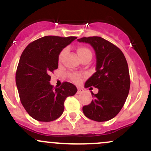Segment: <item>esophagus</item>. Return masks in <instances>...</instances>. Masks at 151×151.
Here are the masks:
<instances>
[{"label": "esophagus", "instance_id": "obj_1", "mask_svg": "<svg viewBox=\"0 0 151 151\" xmlns=\"http://www.w3.org/2000/svg\"><path fill=\"white\" fill-rule=\"evenodd\" d=\"M83 88H80V87H78V91H77V94H81V93H83Z\"/></svg>", "mask_w": 151, "mask_h": 151}]
</instances>
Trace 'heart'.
Instances as JSON below:
<instances>
[{"label":"heart","instance_id":"heart-1","mask_svg":"<svg viewBox=\"0 0 151 151\" xmlns=\"http://www.w3.org/2000/svg\"><path fill=\"white\" fill-rule=\"evenodd\" d=\"M77 53H78V55L79 57H80V59L87 55L91 56V51H90L88 48L84 47V46H80V47L78 48ZM65 54V49H64V50H63L61 52H60V56H59V60H60V61L63 59V56H64ZM70 78L74 82H76V83H78V82H79L81 81V76L79 75V74H77V73L71 74Z\"/></svg>","mask_w":151,"mask_h":151}]
</instances>
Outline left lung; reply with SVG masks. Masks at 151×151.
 I'll list each match as a JSON object with an SVG mask.
<instances>
[{"instance_id":"obj_1","label":"left lung","mask_w":151,"mask_h":151,"mask_svg":"<svg viewBox=\"0 0 151 151\" xmlns=\"http://www.w3.org/2000/svg\"><path fill=\"white\" fill-rule=\"evenodd\" d=\"M78 41L91 45L96 55V72L84 86L95 87L98 92L91 91L94 99L83 107V112L95 122L109 121L120 112L128 97L130 78L127 60L117 46L101 37H84Z\"/></svg>"}]
</instances>
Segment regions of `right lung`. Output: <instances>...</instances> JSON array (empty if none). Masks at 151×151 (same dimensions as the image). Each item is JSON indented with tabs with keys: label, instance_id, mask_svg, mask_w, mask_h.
<instances>
[{
	"label": "right lung",
	"instance_id": "1",
	"mask_svg": "<svg viewBox=\"0 0 151 151\" xmlns=\"http://www.w3.org/2000/svg\"><path fill=\"white\" fill-rule=\"evenodd\" d=\"M76 37H42L30 43L20 57L16 84L22 104L32 118L49 122L64 111V102L77 92L75 85L65 82L59 88L50 83L51 73L58 68L59 55Z\"/></svg>",
	"mask_w": 151,
	"mask_h": 151
}]
</instances>
